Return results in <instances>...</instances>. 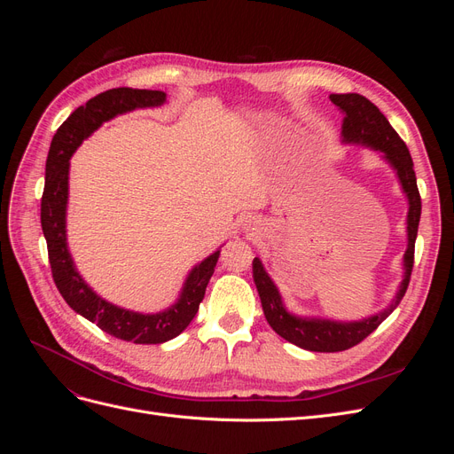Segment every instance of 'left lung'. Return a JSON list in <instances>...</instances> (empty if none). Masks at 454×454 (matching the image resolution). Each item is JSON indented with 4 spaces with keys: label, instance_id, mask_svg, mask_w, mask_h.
Returning <instances> with one entry per match:
<instances>
[{
    "label": "left lung",
    "instance_id": "obj_1",
    "mask_svg": "<svg viewBox=\"0 0 454 454\" xmlns=\"http://www.w3.org/2000/svg\"><path fill=\"white\" fill-rule=\"evenodd\" d=\"M332 102L345 114L342 119V142L345 144H362L375 151H380L382 157L390 162V167L395 170L397 180L402 184L403 193L409 200L407 212V250L403 255V280L400 290H397L394 301L388 309L382 312L369 316L360 322H335V320H322V318H301L292 312H287L278 287L274 286L269 274L261 265L259 257L254 259V282L257 294L263 307L265 318L269 325L284 337L287 342L295 347H301L312 352H340L348 350L362 342L367 335L388 318L392 310L400 305L403 299L407 286L411 280V270L415 263V240L419 232L420 222V193L417 187V176L413 168V159L409 155L405 142L397 136V132L390 127L388 119L380 114V109L367 100L365 96L348 92V94H332Z\"/></svg>",
    "mask_w": 454,
    "mask_h": 454
}]
</instances>
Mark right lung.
Segmentation results:
<instances>
[{
    "label": "right lung",
    "instance_id": "add662e5",
    "mask_svg": "<svg viewBox=\"0 0 454 454\" xmlns=\"http://www.w3.org/2000/svg\"><path fill=\"white\" fill-rule=\"evenodd\" d=\"M164 102H167V94L162 90L119 87L94 96L85 106H79L52 136L45 164V189L43 197H41V229H43L47 240L52 280L57 284L60 295L77 314L98 325L102 332L121 340L136 342V345L167 342L180 335L191 324L200 301L204 299L206 286L214 274L219 250L200 261L189 272L180 299L167 310L142 314L107 303L79 277L74 259L67 252V174H70V157L74 151L102 122L114 119L115 115L132 112L136 107H157Z\"/></svg>",
    "mask_w": 454,
    "mask_h": 454
}]
</instances>
